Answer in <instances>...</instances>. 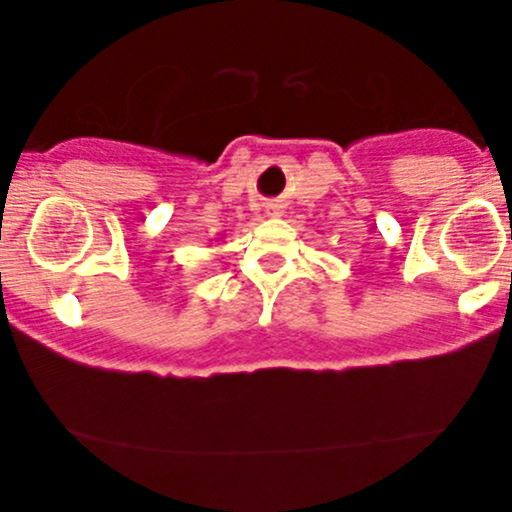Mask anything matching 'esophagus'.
Listing matches in <instances>:
<instances>
[{
    "instance_id": "1",
    "label": "esophagus",
    "mask_w": 512,
    "mask_h": 512,
    "mask_svg": "<svg viewBox=\"0 0 512 512\" xmlns=\"http://www.w3.org/2000/svg\"><path fill=\"white\" fill-rule=\"evenodd\" d=\"M267 215H270V218H282V205L280 203H267Z\"/></svg>"
}]
</instances>
